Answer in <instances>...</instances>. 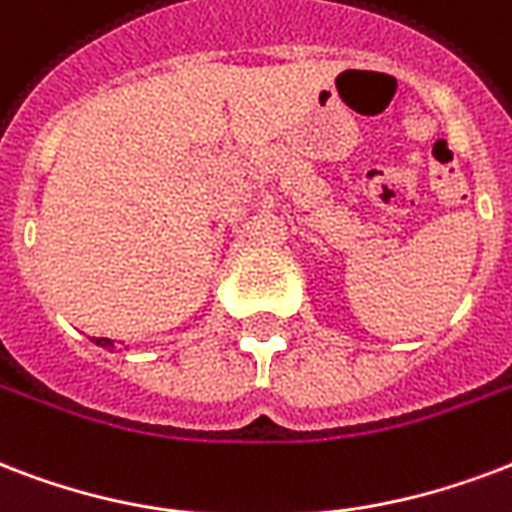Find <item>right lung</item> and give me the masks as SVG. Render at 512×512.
Wrapping results in <instances>:
<instances>
[{
    "label": "right lung",
    "mask_w": 512,
    "mask_h": 512,
    "mask_svg": "<svg viewBox=\"0 0 512 512\" xmlns=\"http://www.w3.org/2000/svg\"><path fill=\"white\" fill-rule=\"evenodd\" d=\"M93 343H96V346H101V349H115V341H109V338H91Z\"/></svg>",
    "instance_id": "right-lung-1"
}]
</instances>
